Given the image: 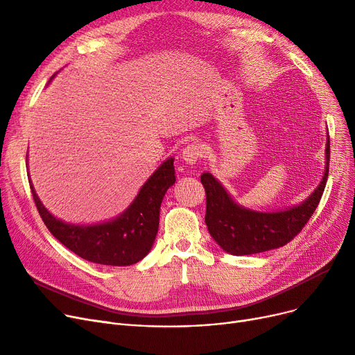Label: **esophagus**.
I'll return each instance as SVG.
<instances>
[{
	"label": "esophagus",
	"instance_id": "34e87169",
	"mask_svg": "<svg viewBox=\"0 0 355 355\" xmlns=\"http://www.w3.org/2000/svg\"><path fill=\"white\" fill-rule=\"evenodd\" d=\"M201 155H202V151H201V146L198 144L187 145V146L182 149V153H181L182 161L185 164H190V165L196 164L201 158Z\"/></svg>",
	"mask_w": 355,
	"mask_h": 355
}]
</instances>
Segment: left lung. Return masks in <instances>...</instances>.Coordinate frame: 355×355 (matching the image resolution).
<instances>
[{"label": "left lung", "instance_id": "left-lung-1", "mask_svg": "<svg viewBox=\"0 0 355 355\" xmlns=\"http://www.w3.org/2000/svg\"><path fill=\"white\" fill-rule=\"evenodd\" d=\"M329 137L321 182L302 202L277 211L240 206L210 173L201 175L206 190V225L216 243L230 254L245 256L285 246L306 225L322 197L329 168Z\"/></svg>", "mask_w": 355, "mask_h": 355}]
</instances>
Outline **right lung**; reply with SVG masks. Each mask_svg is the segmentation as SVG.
<instances>
[{"mask_svg": "<svg viewBox=\"0 0 355 355\" xmlns=\"http://www.w3.org/2000/svg\"><path fill=\"white\" fill-rule=\"evenodd\" d=\"M28 181L37 210L50 233L62 245L93 263L129 266L142 260L154 245L161 202L166 190L175 182V170L174 158L165 159L145 181L123 213L95 225H73L54 217L37 196L30 178Z\"/></svg>", "mask_w": 355, "mask_h": 355, "instance_id": "1", "label": "right lung"}]
</instances>
